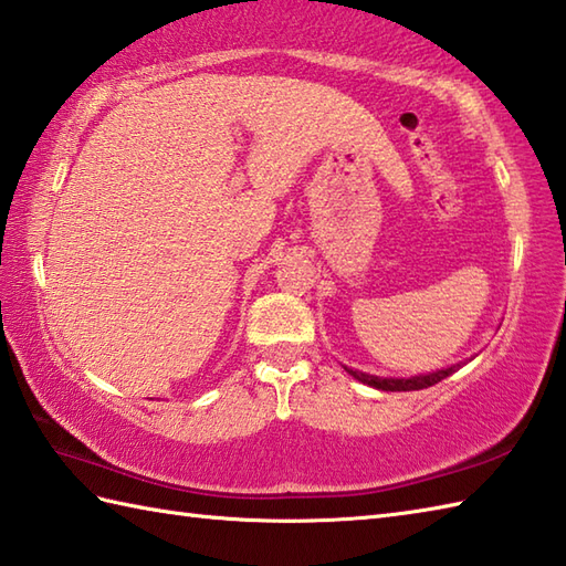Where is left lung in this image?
<instances>
[{
    "mask_svg": "<svg viewBox=\"0 0 566 566\" xmlns=\"http://www.w3.org/2000/svg\"><path fill=\"white\" fill-rule=\"evenodd\" d=\"M464 363H457L450 367H442L436 371H428V375H416V377H377V375H367V371H359L353 367H345V371L357 381L367 384V387H375L381 391H418V389H428L432 384L442 381L444 377H450L452 371L460 369Z\"/></svg>",
    "mask_w": 566,
    "mask_h": 566,
    "instance_id": "obj_1",
    "label": "left lung"
}]
</instances>
